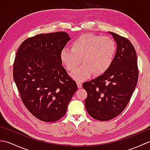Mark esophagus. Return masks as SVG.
<instances>
[{"mask_svg":"<svg viewBox=\"0 0 150 150\" xmlns=\"http://www.w3.org/2000/svg\"><path fill=\"white\" fill-rule=\"evenodd\" d=\"M77 86L79 88H81L82 86V83L81 82H79V81H77Z\"/></svg>","mask_w":150,"mask_h":150,"instance_id":"obj_1","label":"esophagus"}]
</instances>
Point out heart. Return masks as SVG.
I'll return each instance as SVG.
<instances>
[{
  "label": "heart",
  "instance_id": "heart-1",
  "mask_svg": "<svg viewBox=\"0 0 150 150\" xmlns=\"http://www.w3.org/2000/svg\"><path fill=\"white\" fill-rule=\"evenodd\" d=\"M116 50V42L111 38L86 33L73 41L71 48H62L60 59L70 71L75 69L81 62L82 64L71 76L77 81H83L91 73L100 75L106 72L112 64Z\"/></svg>",
  "mask_w": 150,
  "mask_h": 150
}]
</instances>
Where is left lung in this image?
I'll use <instances>...</instances> for the list:
<instances>
[{"mask_svg": "<svg viewBox=\"0 0 150 150\" xmlns=\"http://www.w3.org/2000/svg\"><path fill=\"white\" fill-rule=\"evenodd\" d=\"M117 51L112 64L99 77L82 86L87 91V112L93 119L106 121L119 115L125 109L137 84L139 71L135 50L130 41L113 32Z\"/></svg>", "mask_w": 150, "mask_h": 150, "instance_id": "obj_1", "label": "left lung"}]
</instances>
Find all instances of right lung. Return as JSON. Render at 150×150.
<instances>
[{
  "instance_id": "obj_1",
  "label": "right lung",
  "mask_w": 150,
  "mask_h": 150,
  "mask_svg": "<svg viewBox=\"0 0 150 150\" xmlns=\"http://www.w3.org/2000/svg\"><path fill=\"white\" fill-rule=\"evenodd\" d=\"M69 40L64 31L39 34L25 40L16 54L13 79L21 99L44 122H53L64 116L77 90L60 59V51Z\"/></svg>"
}]
</instances>
